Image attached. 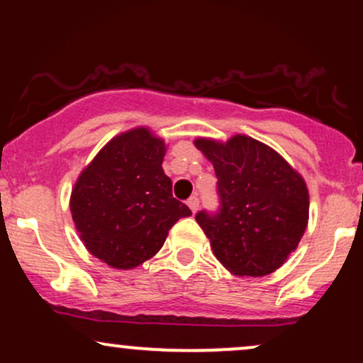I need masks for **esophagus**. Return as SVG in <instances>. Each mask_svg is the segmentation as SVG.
Wrapping results in <instances>:
<instances>
[{
  "label": "esophagus",
  "instance_id": "34e87169",
  "mask_svg": "<svg viewBox=\"0 0 363 363\" xmlns=\"http://www.w3.org/2000/svg\"><path fill=\"white\" fill-rule=\"evenodd\" d=\"M187 206L191 208V211H193V213H196V211H198V208H199V199H198V196H191L189 199H187Z\"/></svg>",
  "mask_w": 363,
  "mask_h": 363
}]
</instances>
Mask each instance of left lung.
<instances>
[{
	"mask_svg": "<svg viewBox=\"0 0 363 363\" xmlns=\"http://www.w3.org/2000/svg\"><path fill=\"white\" fill-rule=\"evenodd\" d=\"M194 145L218 179L216 213H196L216 259L237 277L273 273L306 232L309 191L302 176L249 136L235 135L227 143L198 138Z\"/></svg>",
	"mask_w": 363,
	"mask_h": 363,
	"instance_id": "1",
	"label": "left lung"
}]
</instances>
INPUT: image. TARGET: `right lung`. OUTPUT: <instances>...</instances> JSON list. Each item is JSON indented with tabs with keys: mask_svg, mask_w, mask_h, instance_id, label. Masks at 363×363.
<instances>
[{
	"mask_svg": "<svg viewBox=\"0 0 363 363\" xmlns=\"http://www.w3.org/2000/svg\"><path fill=\"white\" fill-rule=\"evenodd\" d=\"M165 143L147 128L112 138L83 169L72 191L73 222L90 254L118 269L160 251L179 218L191 215L172 198L162 162Z\"/></svg>",
	"mask_w": 363,
	"mask_h": 363,
	"instance_id": "1",
	"label": "right lung"
}]
</instances>
